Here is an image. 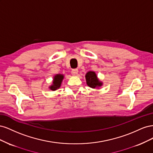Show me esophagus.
<instances>
[{"label":"esophagus","instance_id":"esophagus-1","mask_svg":"<svg viewBox=\"0 0 153 153\" xmlns=\"http://www.w3.org/2000/svg\"><path fill=\"white\" fill-rule=\"evenodd\" d=\"M78 73V71L77 69H72L71 71V74L73 75V76H76L77 74Z\"/></svg>","mask_w":153,"mask_h":153}]
</instances>
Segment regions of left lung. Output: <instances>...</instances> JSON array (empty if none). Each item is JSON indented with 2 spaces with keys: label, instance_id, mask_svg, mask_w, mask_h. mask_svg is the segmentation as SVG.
I'll return each mask as SVG.
<instances>
[{
  "label": "left lung",
  "instance_id": "obj_1",
  "mask_svg": "<svg viewBox=\"0 0 153 153\" xmlns=\"http://www.w3.org/2000/svg\"><path fill=\"white\" fill-rule=\"evenodd\" d=\"M85 79L88 86L93 89L102 85V83L97 78L96 73L93 71L88 72L85 75Z\"/></svg>",
  "mask_w": 153,
  "mask_h": 153
}]
</instances>
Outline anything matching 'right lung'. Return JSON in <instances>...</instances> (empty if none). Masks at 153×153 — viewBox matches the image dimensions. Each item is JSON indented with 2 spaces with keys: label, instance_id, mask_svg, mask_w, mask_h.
<instances>
[{
  "label": "right lung",
  "instance_id": "1",
  "mask_svg": "<svg viewBox=\"0 0 153 153\" xmlns=\"http://www.w3.org/2000/svg\"><path fill=\"white\" fill-rule=\"evenodd\" d=\"M64 78V76L62 75H57L54 76L53 81V85L50 87V89L52 91H55L58 88L60 87L61 84V82L62 81V79Z\"/></svg>",
  "mask_w": 153,
  "mask_h": 153
}]
</instances>
